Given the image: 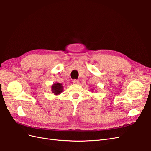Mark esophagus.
I'll list each match as a JSON object with an SVG mask.
<instances>
[{
	"mask_svg": "<svg viewBox=\"0 0 151 151\" xmlns=\"http://www.w3.org/2000/svg\"><path fill=\"white\" fill-rule=\"evenodd\" d=\"M79 83V81L78 80H73V83H74V84H78Z\"/></svg>",
	"mask_w": 151,
	"mask_h": 151,
	"instance_id": "1",
	"label": "esophagus"
}]
</instances>
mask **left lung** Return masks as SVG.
<instances>
[{
  "mask_svg": "<svg viewBox=\"0 0 151 151\" xmlns=\"http://www.w3.org/2000/svg\"><path fill=\"white\" fill-rule=\"evenodd\" d=\"M91 91H93V89H91Z\"/></svg>",
  "mask_w": 151,
  "mask_h": 151,
  "instance_id": "1",
  "label": "left lung"
}]
</instances>
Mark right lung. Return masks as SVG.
Segmentation results:
<instances>
[{
  "instance_id": "obj_1",
  "label": "right lung",
  "mask_w": 151,
  "mask_h": 151,
  "mask_svg": "<svg viewBox=\"0 0 151 151\" xmlns=\"http://www.w3.org/2000/svg\"><path fill=\"white\" fill-rule=\"evenodd\" d=\"M51 91L55 95H60L63 91V86L60 83H55L51 86Z\"/></svg>"
}]
</instances>
